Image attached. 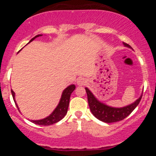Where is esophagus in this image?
I'll list each match as a JSON object with an SVG mask.
<instances>
[{
	"label": "esophagus",
	"instance_id": "obj_1",
	"mask_svg": "<svg viewBox=\"0 0 156 156\" xmlns=\"http://www.w3.org/2000/svg\"><path fill=\"white\" fill-rule=\"evenodd\" d=\"M86 83L85 81V79L83 78H78V79H77V84H78V85H84Z\"/></svg>",
	"mask_w": 156,
	"mask_h": 156
}]
</instances>
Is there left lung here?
<instances>
[{
    "label": "left lung",
    "mask_w": 156,
    "mask_h": 156,
    "mask_svg": "<svg viewBox=\"0 0 156 156\" xmlns=\"http://www.w3.org/2000/svg\"><path fill=\"white\" fill-rule=\"evenodd\" d=\"M125 46L127 48H131L127 43H124ZM86 92L87 95L88 104H89L90 109L92 114L95 116L99 120L102 121L106 123H112V122H117L119 121H122L127 117L134 110V108L138 106V104L140 102L142 95L140 97L139 99L136 100L133 103L125 106L123 108H113L110 106H106L103 103H100L97 100V99L93 95L92 93L87 89L85 88Z\"/></svg>",
    "instance_id": "1"
}]
</instances>
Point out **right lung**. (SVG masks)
I'll list each match as a JSON object with an SVG mask.
<instances>
[{"mask_svg": "<svg viewBox=\"0 0 156 156\" xmlns=\"http://www.w3.org/2000/svg\"><path fill=\"white\" fill-rule=\"evenodd\" d=\"M39 36H41V34H37L35 37H34L33 38L31 39V41H29V43L31 41H32L33 40H34V38L39 37ZM75 89V86L74 84L69 86L68 87L66 88L63 90L62 94V97H61L60 101H59V104H58L57 107L55 108L54 111L48 116V117L45 118V119H41V120H36V121H31L33 123L36 124V125H44V126H46V125H53V124L56 123V122H59L61 119H63L65 117V115H66L67 111H68L69 108V100H70V96L72 94V93L73 92L74 90ZM11 93H12V98H13L14 102H15L16 105V107L18 108L16 103L15 101V93L13 92L12 90H11ZM19 109V108H18Z\"/></svg>", "mask_w": 156, "mask_h": 156, "instance_id": "obj_1", "label": "right lung"}]
</instances>
